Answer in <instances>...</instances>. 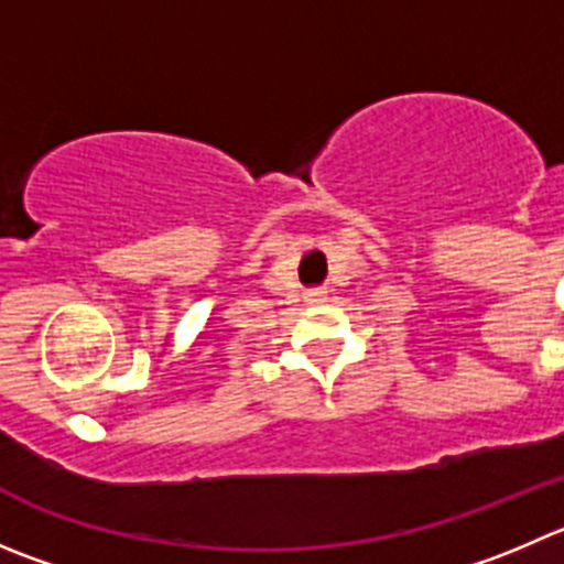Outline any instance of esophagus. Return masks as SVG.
Here are the masks:
<instances>
[{"label": "esophagus", "instance_id": "34e87169", "mask_svg": "<svg viewBox=\"0 0 564 564\" xmlns=\"http://www.w3.org/2000/svg\"><path fill=\"white\" fill-rule=\"evenodd\" d=\"M304 302H307V304L326 302V291H307V293H304Z\"/></svg>", "mask_w": 564, "mask_h": 564}]
</instances>
